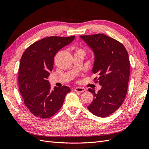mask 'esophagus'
<instances>
[{"mask_svg":"<svg viewBox=\"0 0 149 149\" xmlns=\"http://www.w3.org/2000/svg\"><path fill=\"white\" fill-rule=\"evenodd\" d=\"M86 91L85 88H81V87H76L74 89V91L76 92H78V93H82Z\"/></svg>","mask_w":149,"mask_h":149,"instance_id":"obj_1","label":"esophagus"}]
</instances>
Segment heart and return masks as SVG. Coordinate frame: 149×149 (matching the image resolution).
<instances>
[{"label":"heart","instance_id":"1","mask_svg":"<svg viewBox=\"0 0 149 149\" xmlns=\"http://www.w3.org/2000/svg\"><path fill=\"white\" fill-rule=\"evenodd\" d=\"M77 52H84V50H83V49H82L81 48H76V53H77Z\"/></svg>","mask_w":149,"mask_h":149}]
</instances>
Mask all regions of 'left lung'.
<instances>
[{"label":"left lung","instance_id":"8db88e82","mask_svg":"<svg viewBox=\"0 0 149 149\" xmlns=\"http://www.w3.org/2000/svg\"><path fill=\"white\" fill-rule=\"evenodd\" d=\"M92 48L95 61L93 69L98 77L94 79L102 86L97 93L88 89L94 100L88 110L101 118L111 115L123 104L127 92L130 61L124 46L118 40L102 34L80 36Z\"/></svg>","mask_w":149,"mask_h":149}]
</instances>
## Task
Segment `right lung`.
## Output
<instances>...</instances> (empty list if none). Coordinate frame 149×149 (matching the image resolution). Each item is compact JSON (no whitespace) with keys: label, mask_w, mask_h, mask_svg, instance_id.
Returning a JSON list of instances; mask_svg holds the SVG:
<instances>
[{"label":"right lung","mask_w":149,"mask_h":149,"mask_svg":"<svg viewBox=\"0 0 149 149\" xmlns=\"http://www.w3.org/2000/svg\"><path fill=\"white\" fill-rule=\"evenodd\" d=\"M75 36H52L33 43L23 53L19 70V87L25 106L36 117L47 119L60 109L65 96L71 91L63 86L51 89L47 79L52 71L54 57L70 44Z\"/></svg>","instance_id":"right-lung-1"}]
</instances>
